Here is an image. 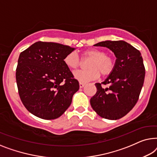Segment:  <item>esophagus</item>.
Wrapping results in <instances>:
<instances>
[{
	"instance_id": "esophagus-1",
	"label": "esophagus",
	"mask_w": 157,
	"mask_h": 157,
	"mask_svg": "<svg viewBox=\"0 0 157 157\" xmlns=\"http://www.w3.org/2000/svg\"><path fill=\"white\" fill-rule=\"evenodd\" d=\"M79 87L80 88H82V87H84V86L85 85V83H82V82H79Z\"/></svg>"
}]
</instances>
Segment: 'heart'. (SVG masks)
I'll return each instance as SVG.
<instances>
[{
    "mask_svg": "<svg viewBox=\"0 0 157 157\" xmlns=\"http://www.w3.org/2000/svg\"><path fill=\"white\" fill-rule=\"evenodd\" d=\"M84 56L90 59L87 64V70H77L74 72L75 78L80 82L85 83L99 78L100 72L104 76L111 73L114 67V62L109 55L105 54L99 49H90L84 52ZM64 63L70 69H76L79 65V58L75 52H71L64 58Z\"/></svg>",
    "mask_w": 157,
    "mask_h": 157,
    "instance_id": "heart-1",
    "label": "heart"
}]
</instances>
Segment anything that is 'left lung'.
Listing matches in <instances>:
<instances>
[{
	"instance_id": "left-lung-1",
	"label": "left lung",
	"mask_w": 157,
	"mask_h": 157,
	"mask_svg": "<svg viewBox=\"0 0 157 157\" xmlns=\"http://www.w3.org/2000/svg\"><path fill=\"white\" fill-rule=\"evenodd\" d=\"M105 47L116 57L114 69L107 78L96 83L97 92L90 99L92 109L101 117L117 120L136 105L142 90L145 68L140 52L124 40H105L94 45Z\"/></svg>"
}]
</instances>
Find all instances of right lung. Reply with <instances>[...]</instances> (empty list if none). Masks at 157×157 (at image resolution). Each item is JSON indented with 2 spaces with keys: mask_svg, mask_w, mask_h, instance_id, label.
Masks as SVG:
<instances>
[{
  "mask_svg": "<svg viewBox=\"0 0 157 157\" xmlns=\"http://www.w3.org/2000/svg\"><path fill=\"white\" fill-rule=\"evenodd\" d=\"M75 50L63 44L39 41L20 54L17 89L22 102L33 115L54 120L71 105L79 85L64 58Z\"/></svg>",
  "mask_w": 157,
  "mask_h": 157,
  "instance_id": "add662e5",
  "label": "right lung"
}]
</instances>
